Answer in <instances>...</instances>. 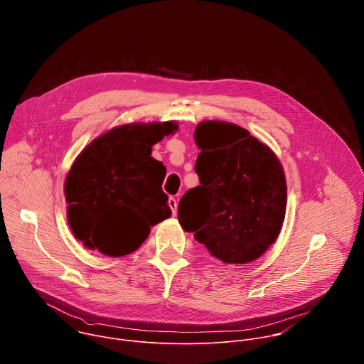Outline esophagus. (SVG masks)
Returning a JSON list of instances; mask_svg holds the SVG:
<instances>
[{"label":"esophagus","mask_w":364,"mask_h":364,"mask_svg":"<svg viewBox=\"0 0 364 364\" xmlns=\"http://www.w3.org/2000/svg\"><path fill=\"white\" fill-rule=\"evenodd\" d=\"M168 204H170V207H171V212H173V216H176V215H177V205H178L177 200H176L174 197H170V198H168Z\"/></svg>","instance_id":"obj_1"}]
</instances>
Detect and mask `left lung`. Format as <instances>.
Instances as JSON below:
<instances>
[{"label": "left lung", "mask_w": 364, "mask_h": 364, "mask_svg": "<svg viewBox=\"0 0 364 364\" xmlns=\"http://www.w3.org/2000/svg\"><path fill=\"white\" fill-rule=\"evenodd\" d=\"M200 186L180 200L178 222L225 264L243 265L275 243L287 212V180L277 154L236 124L196 127Z\"/></svg>", "instance_id": "1"}]
</instances>
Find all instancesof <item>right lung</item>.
Wrapping results in <instances>:
<instances>
[{
    "mask_svg": "<svg viewBox=\"0 0 364 364\" xmlns=\"http://www.w3.org/2000/svg\"><path fill=\"white\" fill-rule=\"evenodd\" d=\"M177 129L174 121L125 124L82 149L66 176L65 197L70 230L85 247L125 256L142 245L151 226L171 216L161 188L166 167L151 152Z\"/></svg>",
    "mask_w": 364,
    "mask_h": 364,
    "instance_id": "1",
    "label": "right lung"
}]
</instances>
